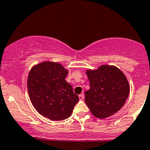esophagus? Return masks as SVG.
<instances>
[{
  "label": "esophagus",
  "mask_w": 150,
  "mask_h": 150,
  "mask_svg": "<svg viewBox=\"0 0 150 150\" xmlns=\"http://www.w3.org/2000/svg\"><path fill=\"white\" fill-rule=\"evenodd\" d=\"M79 99H80V100H82V99H84V95L83 94H81L79 95Z\"/></svg>",
  "instance_id": "34e87169"
}]
</instances>
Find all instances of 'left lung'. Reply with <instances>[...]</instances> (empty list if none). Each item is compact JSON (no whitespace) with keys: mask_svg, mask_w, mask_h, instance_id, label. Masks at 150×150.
Returning <instances> with one entry per match:
<instances>
[{"mask_svg":"<svg viewBox=\"0 0 150 150\" xmlns=\"http://www.w3.org/2000/svg\"><path fill=\"white\" fill-rule=\"evenodd\" d=\"M90 89L85 92V103L91 113L99 118L112 116L123 107L130 92L128 81L114 65H102L87 70Z\"/></svg>","mask_w":150,"mask_h":150,"instance_id":"obj_1","label":"left lung"}]
</instances>
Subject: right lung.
<instances>
[{"instance_id":"obj_1","label":"right lung","mask_w":150,"mask_h":150,"mask_svg":"<svg viewBox=\"0 0 150 150\" xmlns=\"http://www.w3.org/2000/svg\"><path fill=\"white\" fill-rule=\"evenodd\" d=\"M68 73L56 62H42L31 69L27 78L29 97L39 114L52 120L71 116L79 97L65 80Z\"/></svg>"}]
</instances>
